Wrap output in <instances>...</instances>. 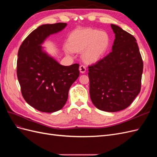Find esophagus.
Returning a JSON list of instances; mask_svg holds the SVG:
<instances>
[{
	"label": "esophagus",
	"instance_id": "1",
	"mask_svg": "<svg viewBox=\"0 0 157 157\" xmlns=\"http://www.w3.org/2000/svg\"><path fill=\"white\" fill-rule=\"evenodd\" d=\"M79 70H80V72L81 73H84L85 72H86V66L84 65H81L79 67Z\"/></svg>",
	"mask_w": 157,
	"mask_h": 157
}]
</instances>
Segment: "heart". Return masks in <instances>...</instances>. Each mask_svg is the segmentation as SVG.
<instances>
[{
  "label": "heart",
  "instance_id": "1",
  "mask_svg": "<svg viewBox=\"0 0 157 157\" xmlns=\"http://www.w3.org/2000/svg\"><path fill=\"white\" fill-rule=\"evenodd\" d=\"M69 45H66L65 51L71 54L72 50L84 52V59L89 61L98 60L107 50L110 44V37L105 31L88 28L76 30L69 39Z\"/></svg>",
  "mask_w": 157,
  "mask_h": 157
}]
</instances>
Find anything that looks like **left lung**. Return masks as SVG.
Masks as SVG:
<instances>
[{
    "label": "left lung",
    "mask_w": 157,
    "mask_h": 157,
    "mask_svg": "<svg viewBox=\"0 0 157 157\" xmlns=\"http://www.w3.org/2000/svg\"><path fill=\"white\" fill-rule=\"evenodd\" d=\"M112 52L88 66L90 96L99 110L117 112L130 106L141 90L144 63L135 37L111 24Z\"/></svg>",
    "instance_id": "left-lung-1"
}]
</instances>
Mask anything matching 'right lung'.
Here are the masks:
<instances>
[{
  "instance_id": "right-lung-1",
  "label": "right lung",
  "mask_w": 157,
  "mask_h": 157,
  "mask_svg": "<svg viewBox=\"0 0 157 157\" xmlns=\"http://www.w3.org/2000/svg\"><path fill=\"white\" fill-rule=\"evenodd\" d=\"M67 25H42L23 41L18 50L17 76L25 101L36 110L53 113L63 108L70 87L79 76V65L63 66L42 51L47 37Z\"/></svg>"
}]
</instances>
